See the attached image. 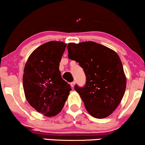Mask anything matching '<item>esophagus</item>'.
Segmentation results:
<instances>
[{
    "label": "esophagus",
    "mask_w": 145,
    "mask_h": 145,
    "mask_svg": "<svg viewBox=\"0 0 145 145\" xmlns=\"http://www.w3.org/2000/svg\"><path fill=\"white\" fill-rule=\"evenodd\" d=\"M74 85H75V82H74V81H73V82L71 83V86L72 88L74 87Z\"/></svg>",
    "instance_id": "1"
}]
</instances>
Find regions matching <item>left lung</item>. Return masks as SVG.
I'll return each mask as SVG.
<instances>
[{
    "instance_id": "1",
    "label": "left lung",
    "mask_w": 145,
    "mask_h": 145,
    "mask_svg": "<svg viewBox=\"0 0 145 145\" xmlns=\"http://www.w3.org/2000/svg\"><path fill=\"white\" fill-rule=\"evenodd\" d=\"M69 59L79 63L86 75L84 88L74 86L86 110L97 118H106L121 103L127 79L119 56L114 51L97 42L69 43Z\"/></svg>"
}]
</instances>
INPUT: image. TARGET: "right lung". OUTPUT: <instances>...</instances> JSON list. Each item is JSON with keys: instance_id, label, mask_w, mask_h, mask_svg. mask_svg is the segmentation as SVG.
Masks as SVG:
<instances>
[{"instance_id": "right-lung-1", "label": "right lung", "mask_w": 145, "mask_h": 145, "mask_svg": "<svg viewBox=\"0 0 145 145\" xmlns=\"http://www.w3.org/2000/svg\"><path fill=\"white\" fill-rule=\"evenodd\" d=\"M66 46L60 41L43 44L29 55L24 68L25 98L31 106L46 117L61 111L71 90L59 69Z\"/></svg>"}]
</instances>
